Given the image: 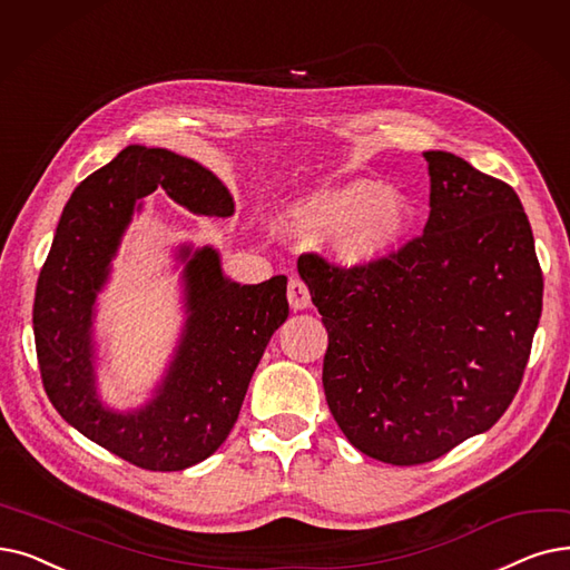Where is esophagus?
Wrapping results in <instances>:
<instances>
[{"instance_id": "obj_1", "label": "esophagus", "mask_w": 570, "mask_h": 570, "mask_svg": "<svg viewBox=\"0 0 570 570\" xmlns=\"http://www.w3.org/2000/svg\"><path fill=\"white\" fill-rule=\"evenodd\" d=\"M288 303H291V309H307L312 305L309 288L301 277L288 279Z\"/></svg>"}]
</instances>
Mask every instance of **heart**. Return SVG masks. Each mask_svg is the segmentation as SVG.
I'll use <instances>...</instances> for the list:
<instances>
[{
	"label": "heart",
	"mask_w": 570,
	"mask_h": 570,
	"mask_svg": "<svg viewBox=\"0 0 570 570\" xmlns=\"http://www.w3.org/2000/svg\"><path fill=\"white\" fill-rule=\"evenodd\" d=\"M301 230L337 233V252L350 263H370L382 256L410 224L405 197L377 190L367 181L321 190L293 212Z\"/></svg>",
	"instance_id": "1"
}]
</instances>
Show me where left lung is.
<instances>
[{"label": "left lung", "instance_id": "8db88e82", "mask_svg": "<svg viewBox=\"0 0 570 570\" xmlns=\"http://www.w3.org/2000/svg\"><path fill=\"white\" fill-rule=\"evenodd\" d=\"M424 233L370 263L298 258L328 331L324 391L354 448L419 465L510 407L542 312V269L514 188L426 151Z\"/></svg>", "mask_w": 570, "mask_h": 570}]
</instances>
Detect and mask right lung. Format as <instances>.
Returning a JSON list of instances; mask_svg holds the SVG:
<instances>
[{"label": "right lung", "mask_w": 570, "mask_h": 570, "mask_svg": "<svg viewBox=\"0 0 570 570\" xmlns=\"http://www.w3.org/2000/svg\"><path fill=\"white\" fill-rule=\"evenodd\" d=\"M156 188L195 214H233L228 188L203 165L165 148H122L65 205L39 272L32 324L41 382L65 422L122 461L169 473L224 444L288 301L284 275L239 286L224 279L212 249L197 252L186 267L190 318L158 399L135 414L107 412L90 365L92 303L135 203Z\"/></svg>", "instance_id": "obj_1"}]
</instances>
